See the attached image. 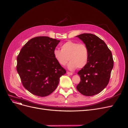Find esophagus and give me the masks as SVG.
<instances>
[{"label": "esophagus", "mask_w": 128, "mask_h": 128, "mask_svg": "<svg viewBox=\"0 0 128 128\" xmlns=\"http://www.w3.org/2000/svg\"><path fill=\"white\" fill-rule=\"evenodd\" d=\"M67 74H68V75H73V73H72V72H67Z\"/></svg>", "instance_id": "34e87169"}]
</instances>
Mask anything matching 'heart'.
Instances as JSON below:
<instances>
[{
    "mask_svg": "<svg viewBox=\"0 0 128 128\" xmlns=\"http://www.w3.org/2000/svg\"><path fill=\"white\" fill-rule=\"evenodd\" d=\"M53 54L58 63L62 66L65 65L70 60L68 68L70 70L86 66L90 56L89 50L86 44L73 41L66 42L62 45L61 50L55 49Z\"/></svg>",
    "mask_w": 128,
    "mask_h": 128,
    "instance_id": "b5f03b06",
    "label": "heart"
}]
</instances>
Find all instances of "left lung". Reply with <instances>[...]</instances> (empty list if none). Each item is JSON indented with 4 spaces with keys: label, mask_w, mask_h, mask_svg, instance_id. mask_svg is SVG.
Returning <instances> with one entry per match:
<instances>
[{
    "label": "left lung",
    "mask_w": 128,
    "mask_h": 128,
    "mask_svg": "<svg viewBox=\"0 0 128 128\" xmlns=\"http://www.w3.org/2000/svg\"><path fill=\"white\" fill-rule=\"evenodd\" d=\"M89 50V59L86 66L78 74L81 81L76 86L78 91L86 96H93L101 92L109 82L113 60L111 50L105 42L92 34L78 36Z\"/></svg>",
    "instance_id": "1"
}]
</instances>
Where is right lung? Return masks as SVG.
I'll list each match as a JSON object with an SVG mask.
<instances>
[{"label":"right lung","instance_id":"1","mask_svg":"<svg viewBox=\"0 0 128 128\" xmlns=\"http://www.w3.org/2000/svg\"><path fill=\"white\" fill-rule=\"evenodd\" d=\"M60 42L47 36L32 38L17 56L16 69L22 86L34 95H50L58 87L60 77L66 72L53 54Z\"/></svg>","mask_w":128,"mask_h":128}]
</instances>
